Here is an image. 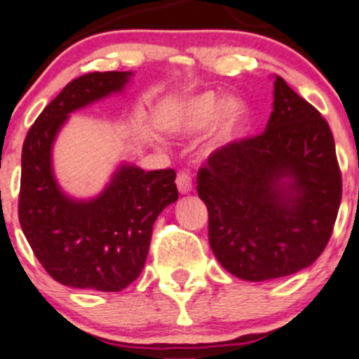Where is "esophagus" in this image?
<instances>
[{
	"mask_svg": "<svg viewBox=\"0 0 359 359\" xmlns=\"http://www.w3.org/2000/svg\"><path fill=\"white\" fill-rule=\"evenodd\" d=\"M176 185L180 194H189L192 190V177L189 172H180L176 177Z\"/></svg>",
	"mask_w": 359,
	"mask_h": 359,
	"instance_id": "obj_1",
	"label": "esophagus"
}]
</instances>
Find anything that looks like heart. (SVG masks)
<instances>
[{"label":"heart","instance_id":"1","mask_svg":"<svg viewBox=\"0 0 359 359\" xmlns=\"http://www.w3.org/2000/svg\"><path fill=\"white\" fill-rule=\"evenodd\" d=\"M250 109L240 97L224 98L215 91L194 95L170 109L167 128L176 135H197L213 125L211 141L217 148L236 144L247 134Z\"/></svg>","mask_w":359,"mask_h":359}]
</instances>
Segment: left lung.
I'll return each mask as SVG.
<instances>
[{"label": "left lung", "mask_w": 359, "mask_h": 359, "mask_svg": "<svg viewBox=\"0 0 359 359\" xmlns=\"http://www.w3.org/2000/svg\"><path fill=\"white\" fill-rule=\"evenodd\" d=\"M273 79L266 130L211 153L197 174L211 250L248 282L309 268L330 241L342 199L330 125L280 75Z\"/></svg>", "instance_id": "left-lung-1"}]
</instances>
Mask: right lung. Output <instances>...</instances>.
<instances>
[{
    "instance_id": "obj_1",
    "label": "right lung",
    "mask_w": 359,
    "mask_h": 359,
    "mask_svg": "<svg viewBox=\"0 0 359 359\" xmlns=\"http://www.w3.org/2000/svg\"><path fill=\"white\" fill-rule=\"evenodd\" d=\"M132 72H93L63 88L29 128L22 146L19 222L47 273L75 289L118 292L144 268L153 224L177 201L172 169L142 170L123 162L91 199L63 192L53 146L74 111L121 93Z\"/></svg>"
}]
</instances>
